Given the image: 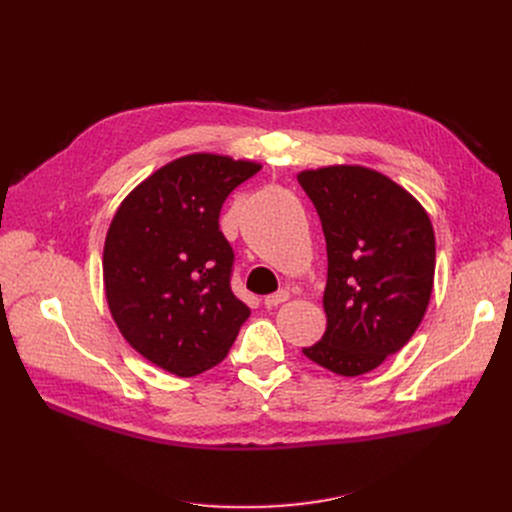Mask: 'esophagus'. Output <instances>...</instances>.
I'll use <instances>...</instances> for the list:
<instances>
[{
	"instance_id": "esophagus-1",
	"label": "esophagus",
	"mask_w": 512,
	"mask_h": 512,
	"mask_svg": "<svg viewBox=\"0 0 512 512\" xmlns=\"http://www.w3.org/2000/svg\"><path fill=\"white\" fill-rule=\"evenodd\" d=\"M288 299H290V292L282 288V290H278L274 294H267V297L263 299V303H265V307H278V305H282Z\"/></svg>"
}]
</instances>
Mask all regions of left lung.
<instances>
[{
    "label": "left lung",
    "mask_w": 512,
    "mask_h": 512,
    "mask_svg": "<svg viewBox=\"0 0 512 512\" xmlns=\"http://www.w3.org/2000/svg\"><path fill=\"white\" fill-rule=\"evenodd\" d=\"M328 249V326L307 359L338 375L367 373L419 328L436 272V238L421 203L363 166L305 170Z\"/></svg>",
    "instance_id": "1"
}]
</instances>
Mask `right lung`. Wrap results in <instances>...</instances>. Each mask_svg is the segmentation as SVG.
Returning <instances> with one entry per match:
<instances>
[{
	"label": "right lung",
	"instance_id": "add662e5",
	"mask_svg": "<svg viewBox=\"0 0 512 512\" xmlns=\"http://www.w3.org/2000/svg\"><path fill=\"white\" fill-rule=\"evenodd\" d=\"M255 161L193 153L153 172L122 201L105 236L103 284L126 342L191 378L224 361L251 309L230 288L234 251L220 211Z\"/></svg>",
	"mask_w": 512,
	"mask_h": 512
}]
</instances>
